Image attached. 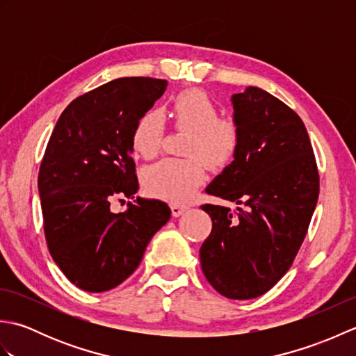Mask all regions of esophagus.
Instances as JSON below:
<instances>
[{
  "mask_svg": "<svg viewBox=\"0 0 356 356\" xmlns=\"http://www.w3.org/2000/svg\"><path fill=\"white\" fill-rule=\"evenodd\" d=\"M186 209H188V207L182 205V203H171V213L174 217L182 216Z\"/></svg>",
  "mask_w": 356,
  "mask_h": 356,
  "instance_id": "esophagus-1",
  "label": "esophagus"
}]
</instances>
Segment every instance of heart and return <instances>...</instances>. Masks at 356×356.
<instances>
[{
	"mask_svg": "<svg viewBox=\"0 0 356 356\" xmlns=\"http://www.w3.org/2000/svg\"><path fill=\"white\" fill-rule=\"evenodd\" d=\"M171 116L177 130L186 131L184 161L163 159L143 170L145 190L166 200H185L205 180V161L213 168L228 165L236 154L240 131L228 118H218V107L202 90H186L172 101ZM163 119L157 110L143 115L134 130V147L151 159L161 149Z\"/></svg>",
	"mask_w": 356,
	"mask_h": 356,
	"instance_id": "obj_1",
	"label": "heart"
}]
</instances>
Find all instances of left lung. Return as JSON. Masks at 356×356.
Returning a JSON list of instances; mask_svg holds the SVG:
<instances>
[{
	"mask_svg": "<svg viewBox=\"0 0 356 356\" xmlns=\"http://www.w3.org/2000/svg\"><path fill=\"white\" fill-rule=\"evenodd\" d=\"M240 140L207 193L237 203L202 205L213 231L200 248L209 284L231 300L260 297L297 255L320 193L314 149L300 116L259 87L232 95Z\"/></svg>",
	"mask_w": 356,
	"mask_h": 356,
	"instance_id": "8db88e82",
	"label": "left lung"
}]
</instances>
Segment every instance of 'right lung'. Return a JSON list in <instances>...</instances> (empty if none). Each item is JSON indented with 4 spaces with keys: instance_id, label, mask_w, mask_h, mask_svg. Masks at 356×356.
<instances>
[{
    "instance_id": "1",
    "label": "right lung",
    "mask_w": 356,
    "mask_h": 356,
    "mask_svg": "<svg viewBox=\"0 0 356 356\" xmlns=\"http://www.w3.org/2000/svg\"><path fill=\"white\" fill-rule=\"evenodd\" d=\"M168 82L119 78L69 104L53 130L38 176L51 259L79 289L105 292L130 277L151 237L170 220L165 202L134 199V130ZM116 197L133 198L113 213Z\"/></svg>"
}]
</instances>
